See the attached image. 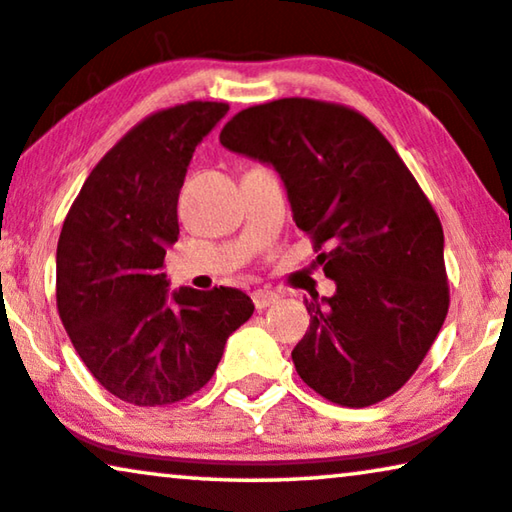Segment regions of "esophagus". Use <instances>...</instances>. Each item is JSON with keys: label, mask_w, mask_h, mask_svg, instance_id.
<instances>
[{"label": "esophagus", "mask_w": 512, "mask_h": 512, "mask_svg": "<svg viewBox=\"0 0 512 512\" xmlns=\"http://www.w3.org/2000/svg\"><path fill=\"white\" fill-rule=\"evenodd\" d=\"M278 299H280L278 294L271 292V290H255V292H253V304H255L257 311H264L266 306L276 304Z\"/></svg>", "instance_id": "34e87169"}]
</instances>
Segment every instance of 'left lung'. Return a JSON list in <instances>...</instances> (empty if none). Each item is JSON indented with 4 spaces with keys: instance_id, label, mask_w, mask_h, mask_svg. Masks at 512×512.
I'll return each mask as SVG.
<instances>
[{
    "instance_id": "obj_1",
    "label": "left lung",
    "mask_w": 512,
    "mask_h": 512,
    "mask_svg": "<svg viewBox=\"0 0 512 512\" xmlns=\"http://www.w3.org/2000/svg\"><path fill=\"white\" fill-rule=\"evenodd\" d=\"M232 153L269 164L336 292L306 299L311 327L292 362L320 397L364 408L422 364L448 315L443 227L392 143L362 113L278 99L236 113Z\"/></svg>"
}]
</instances>
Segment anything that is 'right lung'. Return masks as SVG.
Listing matches in <instances>:
<instances>
[{
	"label": "right lung",
	"mask_w": 512,
	"mask_h": 512,
	"mask_svg": "<svg viewBox=\"0 0 512 512\" xmlns=\"http://www.w3.org/2000/svg\"><path fill=\"white\" fill-rule=\"evenodd\" d=\"M227 111L187 102L139 122L92 169L62 225V325L99 385L134 406H167L201 390L227 338L255 311L234 287L169 292L162 273L194 148Z\"/></svg>",
	"instance_id": "1"
}]
</instances>
